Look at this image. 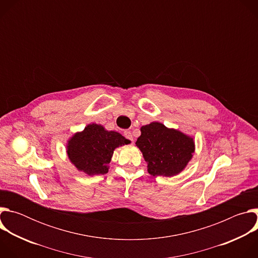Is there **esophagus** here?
I'll use <instances>...</instances> for the list:
<instances>
[{"label":"esophagus","mask_w":258,"mask_h":258,"mask_svg":"<svg viewBox=\"0 0 258 258\" xmlns=\"http://www.w3.org/2000/svg\"><path fill=\"white\" fill-rule=\"evenodd\" d=\"M123 136L127 139V140H130V141H134V139H133V135H132V133L130 132V131H124V133H123Z\"/></svg>","instance_id":"1"}]
</instances>
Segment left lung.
Masks as SVG:
<instances>
[{
  "mask_svg": "<svg viewBox=\"0 0 258 258\" xmlns=\"http://www.w3.org/2000/svg\"><path fill=\"white\" fill-rule=\"evenodd\" d=\"M136 145L148 163V172L153 176L178 174L195 151L193 138L157 121L141 127Z\"/></svg>",
  "mask_w": 258,
  "mask_h": 258,
  "instance_id": "1",
  "label": "left lung"
}]
</instances>
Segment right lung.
Instances as JSON below:
<instances>
[{
	"instance_id": "right-lung-1",
	"label": "right lung",
	"mask_w": 258,
	"mask_h": 258,
	"mask_svg": "<svg viewBox=\"0 0 258 258\" xmlns=\"http://www.w3.org/2000/svg\"><path fill=\"white\" fill-rule=\"evenodd\" d=\"M130 143L117 132L106 131L101 124L91 123L69 139L67 155L80 171L89 175L105 174L115 148Z\"/></svg>"
}]
</instances>
